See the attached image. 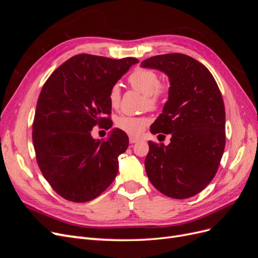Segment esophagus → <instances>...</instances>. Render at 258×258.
Instances as JSON below:
<instances>
[{
	"label": "esophagus",
	"mask_w": 258,
	"mask_h": 258,
	"mask_svg": "<svg viewBox=\"0 0 258 258\" xmlns=\"http://www.w3.org/2000/svg\"><path fill=\"white\" fill-rule=\"evenodd\" d=\"M140 140L138 139V138H135V137H129V142L131 143V144H134V143H137V142H139Z\"/></svg>",
	"instance_id": "esophagus-1"
}]
</instances>
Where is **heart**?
Instances as JSON below:
<instances>
[{
    "label": "heart",
    "instance_id": "heart-1",
    "mask_svg": "<svg viewBox=\"0 0 258 258\" xmlns=\"http://www.w3.org/2000/svg\"><path fill=\"white\" fill-rule=\"evenodd\" d=\"M128 83L132 88L144 95V103L148 107L156 108L165 99L170 91L168 83L160 82L157 72L147 68H137L128 76ZM107 99L112 107H117L120 103V89L118 85H113L108 90ZM148 123V118L144 116L122 115L117 119L119 129L131 136L141 134Z\"/></svg>",
    "mask_w": 258,
    "mask_h": 258
}]
</instances>
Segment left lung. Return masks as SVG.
Instances as JSON below:
<instances>
[{"instance_id":"obj_1","label":"left lung","mask_w":258,"mask_h":258,"mask_svg":"<svg viewBox=\"0 0 258 258\" xmlns=\"http://www.w3.org/2000/svg\"><path fill=\"white\" fill-rule=\"evenodd\" d=\"M141 67L169 76V99L151 132L170 144L148 141L145 171L155 188L174 199L190 198L215 176L225 148V106L209 70L184 53L158 54Z\"/></svg>"}]
</instances>
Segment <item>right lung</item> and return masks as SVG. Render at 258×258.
Returning a JSON list of instances; mask_svg holds the SVG:
<instances>
[{
	"instance_id": "right-lung-1",
	"label": "right lung",
	"mask_w": 258,
	"mask_h": 258,
	"mask_svg": "<svg viewBox=\"0 0 258 258\" xmlns=\"http://www.w3.org/2000/svg\"><path fill=\"white\" fill-rule=\"evenodd\" d=\"M81 53L67 60L45 82L37 100L32 140L37 165L59 196L86 202L100 196L118 173V156L128 136L112 129L106 140H95V126L110 121L107 93L138 63Z\"/></svg>"
}]
</instances>
